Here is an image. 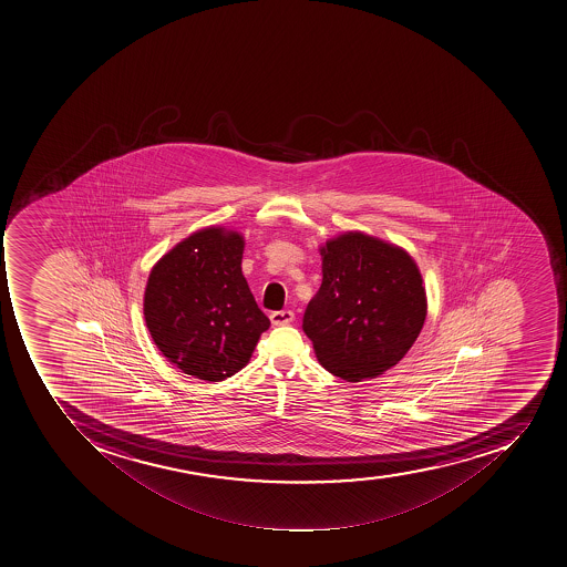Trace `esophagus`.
Segmentation results:
<instances>
[{
	"label": "esophagus",
	"instance_id": "obj_1",
	"mask_svg": "<svg viewBox=\"0 0 567 567\" xmlns=\"http://www.w3.org/2000/svg\"><path fill=\"white\" fill-rule=\"evenodd\" d=\"M293 319H296V313L290 311V309H282V311L270 313V320L274 326H288V323L293 322Z\"/></svg>",
	"mask_w": 567,
	"mask_h": 567
}]
</instances>
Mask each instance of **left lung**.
I'll list each match as a JSON object with an SVG mask.
<instances>
[{"instance_id": "left-lung-1", "label": "left lung", "mask_w": 567, "mask_h": 567, "mask_svg": "<svg viewBox=\"0 0 567 567\" xmlns=\"http://www.w3.org/2000/svg\"><path fill=\"white\" fill-rule=\"evenodd\" d=\"M322 285L302 329L320 365L342 380H372L398 365L426 320L421 271L403 248L361 233L320 248Z\"/></svg>"}]
</instances>
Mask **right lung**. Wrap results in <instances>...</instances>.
<instances>
[{
	"instance_id": "add662e5",
	"label": "right lung",
	"mask_w": 567,
	"mask_h": 567,
	"mask_svg": "<svg viewBox=\"0 0 567 567\" xmlns=\"http://www.w3.org/2000/svg\"><path fill=\"white\" fill-rule=\"evenodd\" d=\"M244 247L238 233L198 230L163 256L146 282L145 320L155 346L198 380L235 375L270 328L241 271Z\"/></svg>"
}]
</instances>
